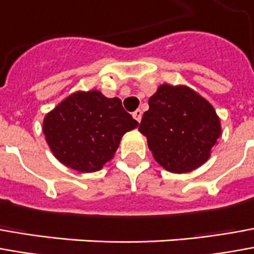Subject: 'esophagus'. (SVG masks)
<instances>
[{
  "label": "esophagus",
  "mask_w": 254,
  "mask_h": 254,
  "mask_svg": "<svg viewBox=\"0 0 254 254\" xmlns=\"http://www.w3.org/2000/svg\"><path fill=\"white\" fill-rule=\"evenodd\" d=\"M132 117H134V119L137 120L138 123H139V122H141V119H142V110H141V109L135 110V112L132 113Z\"/></svg>",
  "instance_id": "34e87169"
}]
</instances>
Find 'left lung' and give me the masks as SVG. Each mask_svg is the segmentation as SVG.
<instances>
[{
    "mask_svg": "<svg viewBox=\"0 0 254 254\" xmlns=\"http://www.w3.org/2000/svg\"><path fill=\"white\" fill-rule=\"evenodd\" d=\"M148 104L138 130L164 170L185 174L209 160L221 122L207 99L188 85L162 84Z\"/></svg>",
    "mask_w": 254,
    "mask_h": 254,
    "instance_id": "obj_1",
    "label": "left lung"
}]
</instances>
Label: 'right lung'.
<instances>
[{
	"label": "right lung",
	"mask_w": 254,
	"mask_h": 254,
	"mask_svg": "<svg viewBox=\"0 0 254 254\" xmlns=\"http://www.w3.org/2000/svg\"><path fill=\"white\" fill-rule=\"evenodd\" d=\"M137 127L119 98H106L98 90L73 92L43 122L52 155L78 173L101 170L115 157L124 134Z\"/></svg>",
	"instance_id": "right-lung-1"
}]
</instances>
